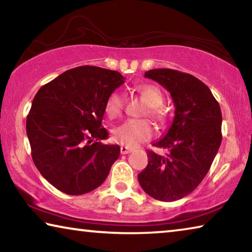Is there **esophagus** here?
Returning a JSON list of instances; mask_svg holds the SVG:
<instances>
[{
    "instance_id": "esophagus-1",
    "label": "esophagus",
    "mask_w": 252,
    "mask_h": 252,
    "mask_svg": "<svg viewBox=\"0 0 252 252\" xmlns=\"http://www.w3.org/2000/svg\"><path fill=\"white\" fill-rule=\"evenodd\" d=\"M120 151H121V155H127V153H130L132 151L131 148H127V147H125L122 146L120 148Z\"/></svg>"
}]
</instances>
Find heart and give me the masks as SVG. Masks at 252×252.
<instances>
[{
  "label": "heart",
  "instance_id": "heart-1",
  "mask_svg": "<svg viewBox=\"0 0 252 252\" xmlns=\"http://www.w3.org/2000/svg\"><path fill=\"white\" fill-rule=\"evenodd\" d=\"M138 92L150 105L149 106V114L158 122H163L167 118V113L162 106L164 96L160 89L153 84H142L138 88ZM123 104H125V100H123L121 93L117 91L112 92L105 101V114L110 119H117L121 116ZM153 133H155V130L149 120L129 119L113 130L112 136L117 143L134 148L150 140Z\"/></svg>",
  "mask_w": 252,
  "mask_h": 252
}]
</instances>
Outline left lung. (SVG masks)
I'll use <instances>...</instances> for the list:
<instances>
[{"label": "left lung", "instance_id": "1", "mask_svg": "<svg viewBox=\"0 0 252 252\" xmlns=\"http://www.w3.org/2000/svg\"><path fill=\"white\" fill-rule=\"evenodd\" d=\"M144 76L170 92L174 119L167 134L152 144L168 149L165 157L148 150V165L138 174L144 192L160 201H176L197 188L210 169L222 140L218 101L195 76L172 69H155Z\"/></svg>", "mask_w": 252, "mask_h": 252}]
</instances>
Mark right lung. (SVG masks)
<instances>
[{
	"mask_svg": "<svg viewBox=\"0 0 252 252\" xmlns=\"http://www.w3.org/2000/svg\"><path fill=\"white\" fill-rule=\"evenodd\" d=\"M118 71L84 65L63 72L34 96L27 118L32 159L51 185L79 195L101 186L120 147L102 144L108 96L125 83Z\"/></svg>",
	"mask_w": 252,
	"mask_h": 252,
	"instance_id": "add662e5",
	"label": "right lung"
}]
</instances>
